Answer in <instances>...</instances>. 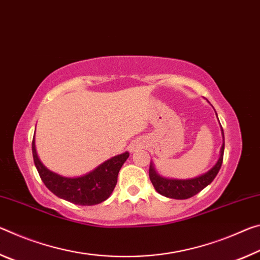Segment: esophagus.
<instances>
[{
  "label": "esophagus",
  "mask_w": 260,
  "mask_h": 260,
  "mask_svg": "<svg viewBox=\"0 0 260 260\" xmlns=\"http://www.w3.org/2000/svg\"><path fill=\"white\" fill-rule=\"evenodd\" d=\"M137 148H139L138 147V145H133V146H131V151H136V150H137Z\"/></svg>",
  "instance_id": "1"
}]
</instances>
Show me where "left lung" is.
<instances>
[{
	"label": "left lung",
	"mask_w": 260,
	"mask_h": 260,
	"mask_svg": "<svg viewBox=\"0 0 260 260\" xmlns=\"http://www.w3.org/2000/svg\"><path fill=\"white\" fill-rule=\"evenodd\" d=\"M216 116H218V115H216ZM221 131H222L223 144L222 146H221L220 158L208 172L203 174L201 176L189 178V180H175V178H166L160 176L159 174L155 172L154 166L151 164L148 174H150V180L153 186H154V189L158 191L160 194L165 196V197L173 199H188L193 197V196L197 194L198 192H201V191L204 188H206L208 184H211L212 181H213L215 176L218 175L223 160L224 136L222 127H221Z\"/></svg>",
	"instance_id": "8db88e82"
}]
</instances>
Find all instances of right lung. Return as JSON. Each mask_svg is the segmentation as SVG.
I'll use <instances>...</instances> for the list:
<instances>
[{"instance_id":"right-lung-1","label":"right lung","mask_w":260,"mask_h":260,"mask_svg":"<svg viewBox=\"0 0 260 260\" xmlns=\"http://www.w3.org/2000/svg\"><path fill=\"white\" fill-rule=\"evenodd\" d=\"M34 165L42 182L58 198L76 205L91 206L105 202L117 183L118 172L129 158V152L115 155L79 177H64L47 169L38 158L34 138L32 142Z\"/></svg>"}]
</instances>
